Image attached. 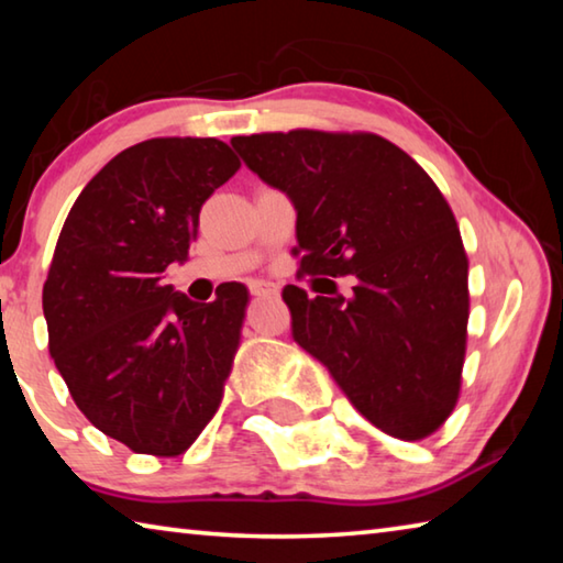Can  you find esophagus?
<instances>
[{
  "mask_svg": "<svg viewBox=\"0 0 563 563\" xmlns=\"http://www.w3.org/2000/svg\"><path fill=\"white\" fill-rule=\"evenodd\" d=\"M251 295L255 298H273V295H278V285L275 283H253L251 285Z\"/></svg>",
  "mask_w": 563,
  "mask_h": 563,
  "instance_id": "34e87169",
  "label": "esophagus"
}]
</instances>
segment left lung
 <instances>
[{
	"label": "left lung",
	"instance_id": "8db88e82",
	"mask_svg": "<svg viewBox=\"0 0 563 563\" xmlns=\"http://www.w3.org/2000/svg\"><path fill=\"white\" fill-rule=\"evenodd\" d=\"M290 196L300 271L355 275L352 295L285 285L292 340L357 412L397 440L440 430L460 397L470 320L460 228L417 161L375 133L298 129L231 139Z\"/></svg>",
	"mask_w": 563,
	"mask_h": 563
}]
</instances>
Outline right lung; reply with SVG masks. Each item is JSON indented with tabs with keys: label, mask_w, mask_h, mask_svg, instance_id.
<instances>
[{
	"label": "right lung",
	"mask_w": 563,
	"mask_h": 563,
	"mask_svg": "<svg viewBox=\"0 0 563 563\" xmlns=\"http://www.w3.org/2000/svg\"><path fill=\"white\" fill-rule=\"evenodd\" d=\"M238 168L218 139L141 141L89 180L56 241L42 292L54 365L89 422L136 454H184L221 405L247 288L194 302L164 273Z\"/></svg>",
	"instance_id": "obj_1"
}]
</instances>
